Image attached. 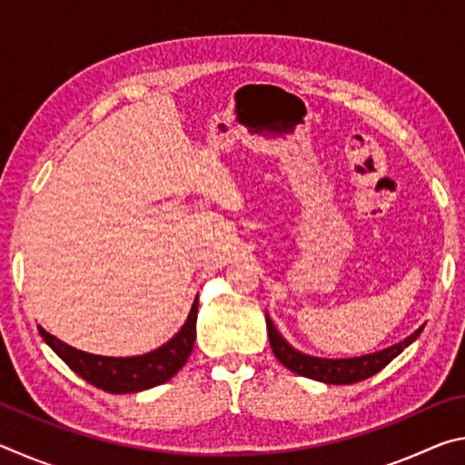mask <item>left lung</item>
<instances>
[{
    "mask_svg": "<svg viewBox=\"0 0 465 465\" xmlns=\"http://www.w3.org/2000/svg\"><path fill=\"white\" fill-rule=\"evenodd\" d=\"M266 328H269V341H271V349L274 352V357H277L279 363L285 365L289 371L310 377V380H316L322 383L349 385V383L363 381L367 377L380 373L391 359H396L406 346H411L416 338L420 336L424 326L414 330V334L404 338L402 342L391 344L383 351L371 352V355L352 357V359H322V357L305 355V352L293 349V346L282 338L279 330L274 328L269 313H266Z\"/></svg>",
    "mask_w": 465,
    "mask_h": 465,
    "instance_id": "1",
    "label": "left lung"
}]
</instances>
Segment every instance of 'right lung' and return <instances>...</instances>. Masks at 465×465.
<instances>
[{"instance_id":"1","label":"right lung","mask_w":465,"mask_h":465,"mask_svg":"<svg viewBox=\"0 0 465 465\" xmlns=\"http://www.w3.org/2000/svg\"><path fill=\"white\" fill-rule=\"evenodd\" d=\"M196 312H199V295H196L191 313L183 328L168 342L135 357H102L92 352L77 351L74 346L59 341L57 336L38 326L43 341L74 369V371L96 388L108 393H135L172 380L191 357L196 338Z\"/></svg>"}]
</instances>
